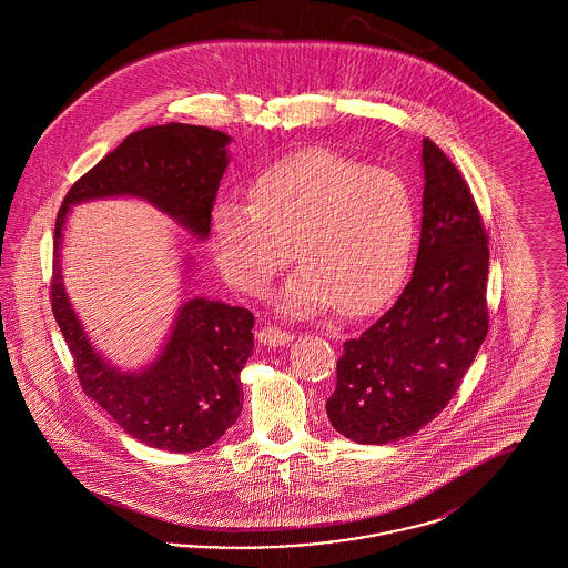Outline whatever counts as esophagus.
<instances>
[{
    "label": "esophagus",
    "instance_id": "obj_1",
    "mask_svg": "<svg viewBox=\"0 0 568 568\" xmlns=\"http://www.w3.org/2000/svg\"><path fill=\"white\" fill-rule=\"evenodd\" d=\"M257 341L266 347H285L294 341V334L278 329V327H262L257 334Z\"/></svg>",
    "mask_w": 568,
    "mask_h": 568
}]
</instances>
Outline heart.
I'll return each mask as SVG.
<instances>
[{"label":"heart","instance_id":"1","mask_svg":"<svg viewBox=\"0 0 568 568\" xmlns=\"http://www.w3.org/2000/svg\"><path fill=\"white\" fill-rule=\"evenodd\" d=\"M251 202L219 200L211 213L216 264L246 294H262L294 257L283 285L287 315L336 306L347 317L381 308L400 287L415 241V209L403 179L327 149L272 163Z\"/></svg>","mask_w":568,"mask_h":568}]
</instances>
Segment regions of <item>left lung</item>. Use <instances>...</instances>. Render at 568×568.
Returning <instances> with one entry per match:
<instances>
[{
  "instance_id": "obj_1",
  "label": "left lung",
  "mask_w": 568,
  "mask_h": 568,
  "mask_svg": "<svg viewBox=\"0 0 568 568\" xmlns=\"http://www.w3.org/2000/svg\"><path fill=\"white\" fill-rule=\"evenodd\" d=\"M417 262L403 294L343 345L329 424L362 445L422 430L449 405L487 336V234L473 193L424 138Z\"/></svg>"
}]
</instances>
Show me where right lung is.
<instances>
[{
	"mask_svg": "<svg viewBox=\"0 0 568 568\" xmlns=\"http://www.w3.org/2000/svg\"><path fill=\"white\" fill-rule=\"evenodd\" d=\"M230 142L219 130L185 123L134 132L72 185L54 223L53 315L84 394L132 438L172 454L200 452L236 424L243 410L241 371L253 353V313L191 297L179 308L158 357L140 371H121L93 347L68 297L61 271L63 230L77 204L138 197L193 239L206 241Z\"/></svg>",
	"mask_w": 568,
	"mask_h": 568,
	"instance_id": "1",
	"label": "right lung"
}]
</instances>
